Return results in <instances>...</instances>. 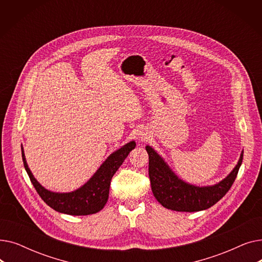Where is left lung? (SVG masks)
Wrapping results in <instances>:
<instances>
[{
	"instance_id": "left-lung-1",
	"label": "left lung",
	"mask_w": 262,
	"mask_h": 262,
	"mask_svg": "<svg viewBox=\"0 0 262 262\" xmlns=\"http://www.w3.org/2000/svg\"><path fill=\"white\" fill-rule=\"evenodd\" d=\"M145 149L148 154L150 187L155 199L164 208L185 212L208 209L221 200L235 182L243 159L242 152L237 166L223 181L213 186L198 187L178 178L153 147L146 145Z\"/></svg>"
}]
</instances>
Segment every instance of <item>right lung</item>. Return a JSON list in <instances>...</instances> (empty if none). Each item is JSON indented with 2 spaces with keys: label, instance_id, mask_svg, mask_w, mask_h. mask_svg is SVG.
Returning <instances> with one entry per match:
<instances>
[{
  "label": "right lung",
  "instance_id": "1",
  "mask_svg": "<svg viewBox=\"0 0 262 262\" xmlns=\"http://www.w3.org/2000/svg\"><path fill=\"white\" fill-rule=\"evenodd\" d=\"M135 146L136 142L130 141L117 149L102 163L99 170L93 174V176L84 186H81L75 191L68 192V193L52 192L41 186L36 181L29 166H27L22 146L21 150L24 168L27 174H29L30 180L38 192V194L47 205H49L54 210L61 213L71 215H88L99 212L104 208L105 204L108 201L112 178Z\"/></svg>",
  "mask_w": 262,
  "mask_h": 262
}]
</instances>
